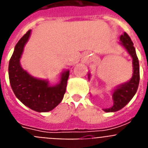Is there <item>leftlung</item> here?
<instances>
[{
	"instance_id": "1",
	"label": "left lung",
	"mask_w": 148,
	"mask_h": 148,
	"mask_svg": "<svg viewBox=\"0 0 148 148\" xmlns=\"http://www.w3.org/2000/svg\"><path fill=\"white\" fill-rule=\"evenodd\" d=\"M119 39V44H121L126 49L128 54L131 56L133 59V75L130 80L116 86L112 94L113 100V106L110 108L103 109V110L106 113L116 112L126 106L135 95L139 84V64L135 47H133V41L126 32H124L120 36ZM90 75H91L89 73V80Z\"/></svg>"
}]
</instances>
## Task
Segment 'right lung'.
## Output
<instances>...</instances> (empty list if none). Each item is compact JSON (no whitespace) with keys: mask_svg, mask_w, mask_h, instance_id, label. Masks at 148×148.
I'll return each instance as SVG.
<instances>
[{"mask_svg":"<svg viewBox=\"0 0 148 148\" xmlns=\"http://www.w3.org/2000/svg\"><path fill=\"white\" fill-rule=\"evenodd\" d=\"M31 35V29L23 35L15 45L9 64L10 85L15 96L25 106L39 113L49 112L61 103L66 92L70 70L61 73L58 84L50 85L47 79L30 75L21 65L23 49Z\"/></svg>","mask_w":148,"mask_h":148,"instance_id":"add662e5","label":"right lung"}]
</instances>
